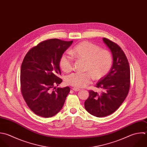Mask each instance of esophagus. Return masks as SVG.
Wrapping results in <instances>:
<instances>
[{
    "label": "esophagus",
    "mask_w": 147,
    "mask_h": 147,
    "mask_svg": "<svg viewBox=\"0 0 147 147\" xmlns=\"http://www.w3.org/2000/svg\"><path fill=\"white\" fill-rule=\"evenodd\" d=\"M72 90H74V92H78V91H79L80 89H78V88H72Z\"/></svg>",
    "instance_id": "1"
}]
</instances>
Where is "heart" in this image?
Segmentation results:
<instances>
[{
	"mask_svg": "<svg viewBox=\"0 0 147 147\" xmlns=\"http://www.w3.org/2000/svg\"><path fill=\"white\" fill-rule=\"evenodd\" d=\"M71 55L77 58L86 61L85 73L76 72L67 76L65 79L67 85L76 88L86 87L92 82L93 77L98 80L104 77L111 70L113 58L112 53L108 50L101 48L90 42L84 41L70 51ZM61 69L66 73L73 69V58L68 54H62L59 60Z\"/></svg>",
	"mask_w": 147,
	"mask_h": 147,
	"instance_id": "heart-1",
	"label": "heart"
}]
</instances>
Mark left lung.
<instances>
[{
    "mask_svg": "<svg viewBox=\"0 0 147 147\" xmlns=\"http://www.w3.org/2000/svg\"><path fill=\"white\" fill-rule=\"evenodd\" d=\"M103 41L112 52L113 65L96 86L102 92L98 93L89 90V97L84 103L85 109L97 117L110 115L120 107L128 94L131 83L130 67L124 52L113 41L106 38Z\"/></svg>",
    "mask_w": 147,
    "mask_h": 147,
    "instance_id": "1",
    "label": "left lung"
}]
</instances>
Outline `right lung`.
<instances>
[{
    "label": "right lung",
    "instance_id": "add662e5",
    "mask_svg": "<svg viewBox=\"0 0 147 147\" xmlns=\"http://www.w3.org/2000/svg\"><path fill=\"white\" fill-rule=\"evenodd\" d=\"M73 40L50 39L32 47L25 55L20 69V90L28 108L35 115L51 117L64 105L69 86L56 88L62 80L59 60Z\"/></svg>",
    "mask_w": 147,
    "mask_h": 147
}]
</instances>
